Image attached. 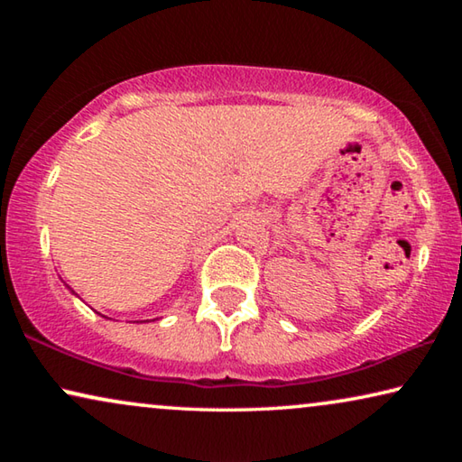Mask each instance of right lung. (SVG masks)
Instances as JSON below:
<instances>
[{"label":"right lung","mask_w":462,"mask_h":462,"mask_svg":"<svg viewBox=\"0 0 462 462\" xmlns=\"http://www.w3.org/2000/svg\"><path fill=\"white\" fill-rule=\"evenodd\" d=\"M67 287H69V285H67ZM69 291H71V293H73V295H77V293H75V291H73V289H71V287H69Z\"/></svg>","instance_id":"add662e5"}]
</instances>
